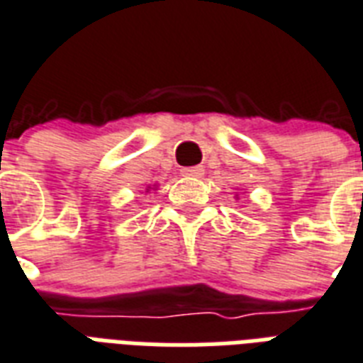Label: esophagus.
I'll return each instance as SVG.
<instances>
[{
  "mask_svg": "<svg viewBox=\"0 0 363 363\" xmlns=\"http://www.w3.org/2000/svg\"><path fill=\"white\" fill-rule=\"evenodd\" d=\"M181 173L184 177H201V175H203V167H201V165H194V167H184V169H181Z\"/></svg>",
  "mask_w": 363,
  "mask_h": 363,
  "instance_id": "1",
  "label": "esophagus"
}]
</instances>
